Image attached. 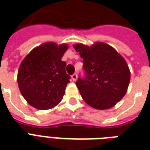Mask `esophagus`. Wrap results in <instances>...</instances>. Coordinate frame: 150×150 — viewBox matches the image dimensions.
I'll use <instances>...</instances> for the list:
<instances>
[{
    "mask_svg": "<svg viewBox=\"0 0 150 150\" xmlns=\"http://www.w3.org/2000/svg\"><path fill=\"white\" fill-rule=\"evenodd\" d=\"M77 78H78V75L77 74H75V73L71 75V79H72L73 81H76V80H77Z\"/></svg>",
    "mask_w": 150,
    "mask_h": 150,
    "instance_id": "34e87169",
    "label": "esophagus"
}]
</instances>
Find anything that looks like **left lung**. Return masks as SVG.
Masks as SVG:
<instances>
[{"label": "left lung", "mask_w": 150, "mask_h": 150, "mask_svg": "<svg viewBox=\"0 0 150 150\" xmlns=\"http://www.w3.org/2000/svg\"><path fill=\"white\" fill-rule=\"evenodd\" d=\"M73 47L83 58L84 79L76 82L82 99L90 107L107 110L115 106L128 90L131 73L127 62L114 47L103 42Z\"/></svg>", "instance_id": "obj_1"}]
</instances>
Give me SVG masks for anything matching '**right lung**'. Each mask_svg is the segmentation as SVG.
<instances>
[{
  "label": "right lung",
  "mask_w": 150,
  "mask_h": 150,
  "mask_svg": "<svg viewBox=\"0 0 150 150\" xmlns=\"http://www.w3.org/2000/svg\"><path fill=\"white\" fill-rule=\"evenodd\" d=\"M68 45L48 42L29 52L20 64L17 81L22 96L32 107L48 110L58 104L70 76L61 61Z\"/></svg>",
  "instance_id": "1"
}]
</instances>
